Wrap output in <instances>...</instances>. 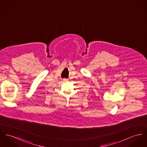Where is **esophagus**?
I'll return each mask as SVG.
<instances>
[{
    "label": "esophagus",
    "mask_w": 147,
    "mask_h": 147,
    "mask_svg": "<svg viewBox=\"0 0 147 147\" xmlns=\"http://www.w3.org/2000/svg\"><path fill=\"white\" fill-rule=\"evenodd\" d=\"M63 80L64 81V82H68V79H66V78H64V79H63Z\"/></svg>",
    "instance_id": "esophagus-1"
}]
</instances>
